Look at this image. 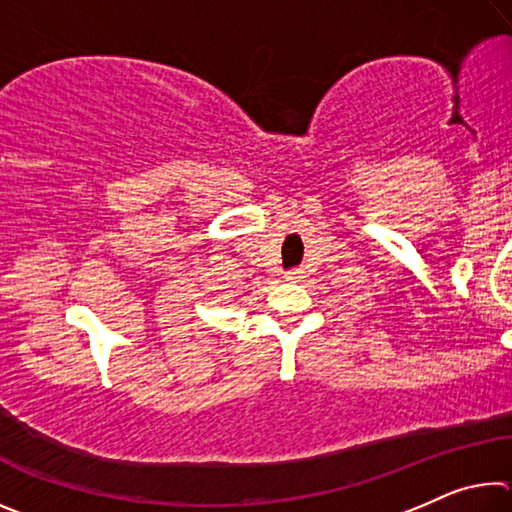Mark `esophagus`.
<instances>
[{"instance_id":"34e87169","label":"esophagus","mask_w":512,"mask_h":512,"mask_svg":"<svg viewBox=\"0 0 512 512\" xmlns=\"http://www.w3.org/2000/svg\"><path fill=\"white\" fill-rule=\"evenodd\" d=\"M284 277H287V280H291V282H298L302 277V271H300V268H291V271L284 273Z\"/></svg>"}]
</instances>
